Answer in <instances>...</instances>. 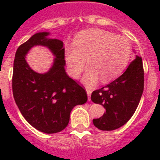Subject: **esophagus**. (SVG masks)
Instances as JSON below:
<instances>
[{
	"label": "esophagus",
	"mask_w": 160,
	"mask_h": 160,
	"mask_svg": "<svg viewBox=\"0 0 160 160\" xmlns=\"http://www.w3.org/2000/svg\"><path fill=\"white\" fill-rule=\"evenodd\" d=\"M86 92H87L88 100H89V101H90V95H91V93H92V90L90 89V88H86Z\"/></svg>",
	"instance_id": "obj_1"
}]
</instances>
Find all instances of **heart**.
I'll use <instances>...</instances> for the list:
<instances>
[{
	"mask_svg": "<svg viewBox=\"0 0 160 160\" xmlns=\"http://www.w3.org/2000/svg\"><path fill=\"white\" fill-rule=\"evenodd\" d=\"M131 55V44L126 36L115 35L100 29H91L78 34L74 46L65 49V59L69 74L78 79L86 65L89 68L82 81L91 86L100 78L109 82L117 78L126 68Z\"/></svg>",
	"mask_w": 160,
	"mask_h": 160,
	"instance_id": "b5f03b06",
	"label": "heart"
}]
</instances>
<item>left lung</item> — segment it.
<instances>
[{"label":"left lung","instance_id":"left-lung-1","mask_svg":"<svg viewBox=\"0 0 160 160\" xmlns=\"http://www.w3.org/2000/svg\"><path fill=\"white\" fill-rule=\"evenodd\" d=\"M144 91V68L141 57L136 55L127 70L116 80L93 91L91 100L105 107V112L93 124L100 130L119 129L133 116Z\"/></svg>","mask_w":160,"mask_h":160}]
</instances>
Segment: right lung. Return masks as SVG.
<instances>
[{"instance_id":"obj_1","label":"right lung","mask_w":160,"mask_h":160,"mask_svg":"<svg viewBox=\"0 0 160 160\" xmlns=\"http://www.w3.org/2000/svg\"><path fill=\"white\" fill-rule=\"evenodd\" d=\"M49 32H39L19 46L15 55L12 90L16 105L29 124L46 134L60 132L67 126L75 105L87 101L85 89L65 70L63 42L50 39ZM36 45L46 46L55 56L53 65L44 74L34 72L25 55Z\"/></svg>"}]
</instances>
